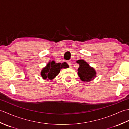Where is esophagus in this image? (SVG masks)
Wrapping results in <instances>:
<instances>
[{"label":"esophagus","mask_w":129,"mask_h":129,"mask_svg":"<svg viewBox=\"0 0 129 129\" xmlns=\"http://www.w3.org/2000/svg\"><path fill=\"white\" fill-rule=\"evenodd\" d=\"M67 63H68V64L69 65V66L70 67H72V62L70 61H68Z\"/></svg>","instance_id":"1"}]
</instances>
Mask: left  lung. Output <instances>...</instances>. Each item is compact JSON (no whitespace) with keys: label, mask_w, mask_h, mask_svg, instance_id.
I'll return each instance as SVG.
<instances>
[{"label":"left lung","mask_w":129,"mask_h":129,"mask_svg":"<svg viewBox=\"0 0 129 129\" xmlns=\"http://www.w3.org/2000/svg\"><path fill=\"white\" fill-rule=\"evenodd\" d=\"M79 64L78 68V75L81 81H89L92 80L96 76V72L94 68L90 67L89 65L84 60H78L76 61Z\"/></svg>","instance_id":"obj_1"}]
</instances>
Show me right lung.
<instances>
[{"label": "right lung", "instance_id": "1", "mask_svg": "<svg viewBox=\"0 0 129 129\" xmlns=\"http://www.w3.org/2000/svg\"><path fill=\"white\" fill-rule=\"evenodd\" d=\"M69 66L66 62L64 63H55L54 61L49 62L46 65V67L43 68L42 72H41V75H42L43 79H51L56 77L57 75L60 72V69L62 68H67Z\"/></svg>", "mask_w": 129, "mask_h": 129}]
</instances>
